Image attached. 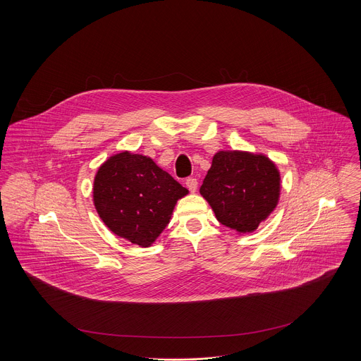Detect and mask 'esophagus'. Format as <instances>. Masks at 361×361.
<instances>
[{"label":"esophagus","mask_w":361,"mask_h":361,"mask_svg":"<svg viewBox=\"0 0 361 361\" xmlns=\"http://www.w3.org/2000/svg\"><path fill=\"white\" fill-rule=\"evenodd\" d=\"M185 185H186V188H188L192 193H195V192L197 190V179H196V178H188L186 182H185Z\"/></svg>","instance_id":"34e87169"}]
</instances>
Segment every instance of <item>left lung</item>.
<instances>
[{"label": "left lung", "mask_w": 361, "mask_h": 361, "mask_svg": "<svg viewBox=\"0 0 361 361\" xmlns=\"http://www.w3.org/2000/svg\"><path fill=\"white\" fill-rule=\"evenodd\" d=\"M200 193L222 225L239 233L253 232L278 204L281 175L265 155L218 152Z\"/></svg>", "instance_id": "left-lung-1"}]
</instances>
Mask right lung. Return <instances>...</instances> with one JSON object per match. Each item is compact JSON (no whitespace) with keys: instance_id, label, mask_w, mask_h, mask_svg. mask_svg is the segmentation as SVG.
<instances>
[{"instance_id":"right-lung-1","label":"right lung","mask_w":361,"mask_h":361,"mask_svg":"<svg viewBox=\"0 0 361 361\" xmlns=\"http://www.w3.org/2000/svg\"><path fill=\"white\" fill-rule=\"evenodd\" d=\"M189 190L150 157L122 152L99 168L94 207L115 235L149 247L169 224L173 207Z\"/></svg>"}]
</instances>
